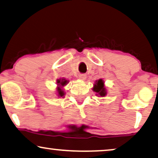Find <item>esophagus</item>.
Segmentation results:
<instances>
[{
	"instance_id": "1",
	"label": "esophagus",
	"mask_w": 158,
	"mask_h": 158,
	"mask_svg": "<svg viewBox=\"0 0 158 158\" xmlns=\"http://www.w3.org/2000/svg\"><path fill=\"white\" fill-rule=\"evenodd\" d=\"M79 79H81V80H85L86 78H87V76L85 74H80L79 76Z\"/></svg>"
}]
</instances>
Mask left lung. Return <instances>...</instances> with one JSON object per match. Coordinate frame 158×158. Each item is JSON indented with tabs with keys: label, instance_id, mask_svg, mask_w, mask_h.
Returning <instances> with one entry per match:
<instances>
[{
	"label": "left lung",
	"instance_id": "8db88e82",
	"mask_svg": "<svg viewBox=\"0 0 158 158\" xmlns=\"http://www.w3.org/2000/svg\"><path fill=\"white\" fill-rule=\"evenodd\" d=\"M93 90L96 93V95L98 97H104L106 95L107 92L104 85V81L102 79H100L95 81L93 86Z\"/></svg>",
	"mask_w": 158,
	"mask_h": 158
}]
</instances>
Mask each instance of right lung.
Here are the masks:
<instances>
[{
	"instance_id": "1",
	"label": "right lung",
	"mask_w": 158,
	"mask_h": 158,
	"mask_svg": "<svg viewBox=\"0 0 158 158\" xmlns=\"http://www.w3.org/2000/svg\"><path fill=\"white\" fill-rule=\"evenodd\" d=\"M68 83H69V80H66L64 78L57 79V95L58 96V98H64L65 93H64V90H63V87H65Z\"/></svg>"
}]
</instances>
